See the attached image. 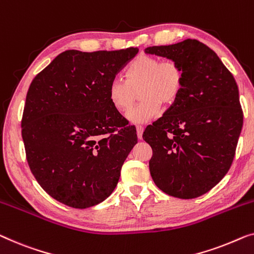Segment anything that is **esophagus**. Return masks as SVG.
Masks as SVG:
<instances>
[{"label":"esophagus","mask_w":254,"mask_h":254,"mask_svg":"<svg viewBox=\"0 0 254 254\" xmlns=\"http://www.w3.org/2000/svg\"><path fill=\"white\" fill-rule=\"evenodd\" d=\"M143 130H144V127H143V126H136V133H137L138 139H142Z\"/></svg>","instance_id":"obj_1"}]
</instances>
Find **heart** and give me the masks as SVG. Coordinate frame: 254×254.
Returning <instances> with one entry per match:
<instances>
[{
	"instance_id": "heart-1",
	"label": "heart",
	"mask_w": 254,
	"mask_h": 254,
	"mask_svg": "<svg viewBox=\"0 0 254 254\" xmlns=\"http://www.w3.org/2000/svg\"><path fill=\"white\" fill-rule=\"evenodd\" d=\"M125 79L116 78L110 82L109 100L117 111L126 113L141 91V104L128 113L127 119L133 124H144L158 115L160 104L171 105L178 100L185 75L178 62L141 54L126 68Z\"/></svg>"
}]
</instances>
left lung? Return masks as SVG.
Masks as SVG:
<instances>
[{
    "instance_id": "8db88e82",
    "label": "left lung",
    "mask_w": 254,
    "mask_h": 254,
    "mask_svg": "<svg viewBox=\"0 0 254 254\" xmlns=\"http://www.w3.org/2000/svg\"><path fill=\"white\" fill-rule=\"evenodd\" d=\"M145 53L178 62L185 75L178 100L143 133L152 148L150 174L170 196L199 197L221 181L234 160L243 127L237 83L218 55L197 40Z\"/></svg>"
}]
</instances>
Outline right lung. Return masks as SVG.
Here are the masks:
<instances>
[{
  "label": "right lung",
  "instance_id": "obj_1",
  "mask_svg": "<svg viewBox=\"0 0 254 254\" xmlns=\"http://www.w3.org/2000/svg\"><path fill=\"white\" fill-rule=\"evenodd\" d=\"M137 53L66 50L33 79L21 119L26 159L60 203L91 207L117 187L137 135L113 108L108 88Z\"/></svg>",
  "mask_w": 254,
  "mask_h": 254
}]
</instances>
